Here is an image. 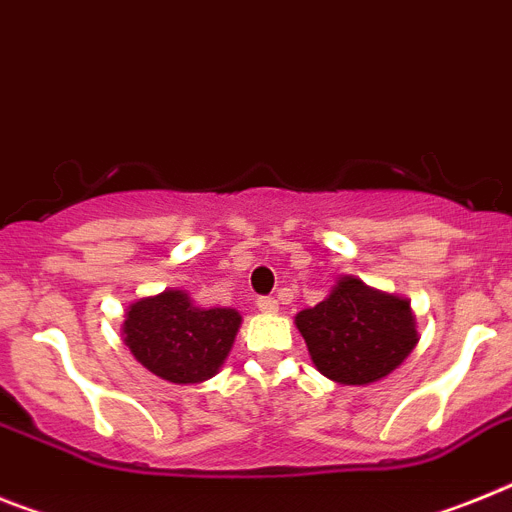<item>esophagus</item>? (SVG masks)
<instances>
[{"instance_id": "esophagus-1", "label": "esophagus", "mask_w": 512, "mask_h": 512, "mask_svg": "<svg viewBox=\"0 0 512 512\" xmlns=\"http://www.w3.org/2000/svg\"><path fill=\"white\" fill-rule=\"evenodd\" d=\"M256 308H259L261 313H277L279 303L274 298H259L256 300Z\"/></svg>"}]
</instances>
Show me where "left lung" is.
Here are the masks:
<instances>
[{
    "instance_id": "1",
    "label": "left lung",
    "mask_w": 512,
    "mask_h": 512,
    "mask_svg": "<svg viewBox=\"0 0 512 512\" xmlns=\"http://www.w3.org/2000/svg\"><path fill=\"white\" fill-rule=\"evenodd\" d=\"M295 326L318 373L344 386L381 381L419 342L409 300L349 274L336 279L321 303L300 310Z\"/></svg>"
}]
</instances>
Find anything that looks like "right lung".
I'll list each match as a JSON object with an SVG mask.
<instances>
[{
	"label": "right lung",
	"instance_id": "obj_1",
	"mask_svg": "<svg viewBox=\"0 0 512 512\" xmlns=\"http://www.w3.org/2000/svg\"><path fill=\"white\" fill-rule=\"evenodd\" d=\"M235 308H202L186 290L139 298L126 308L121 334L134 360L170 383H202L220 373L240 329Z\"/></svg>",
	"mask_w": 512,
	"mask_h": 512
}]
</instances>
